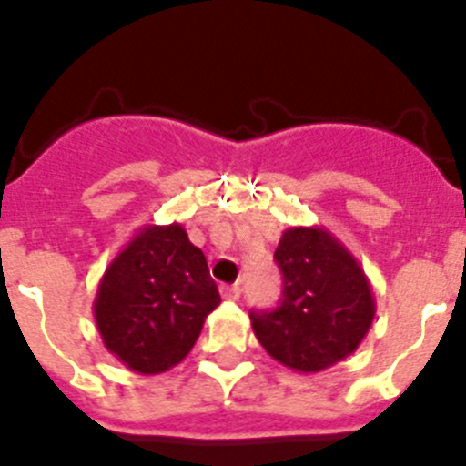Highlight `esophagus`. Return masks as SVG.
<instances>
[{
  "label": "esophagus",
  "mask_w": 466,
  "mask_h": 466,
  "mask_svg": "<svg viewBox=\"0 0 466 466\" xmlns=\"http://www.w3.org/2000/svg\"><path fill=\"white\" fill-rule=\"evenodd\" d=\"M220 295H223V299L234 301L241 295V288H238V285H223V288H220Z\"/></svg>",
  "instance_id": "esophagus-1"
}]
</instances>
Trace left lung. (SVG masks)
<instances>
[{
    "instance_id": "8db88e82",
    "label": "left lung",
    "mask_w": 466,
    "mask_h": 466,
    "mask_svg": "<svg viewBox=\"0 0 466 466\" xmlns=\"http://www.w3.org/2000/svg\"><path fill=\"white\" fill-rule=\"evenodd\" d=\"M283 299L250 313L253 332L276 362L318 374L358 350L376 316L367 274L325 228H288L274 253Z\"/></svg>"
}]
</instances>
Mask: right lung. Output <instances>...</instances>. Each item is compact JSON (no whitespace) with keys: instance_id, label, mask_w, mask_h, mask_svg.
<instances>
[{"instance_id":"1","label":"right lung","mask_w":466,"mask_h":466,"mask_svg":"<svg viewBox=\"0 0 466 466\" xmlns=\"http://www.w3.org/2000/svg\"><path fill=\"white\" fill-rule=\"evenodd\" d=\"M218 304L207 258L183 225H144L104 271L92 313L108 353L155 376L186 360Z\"/></svg>"}]
</instances>
